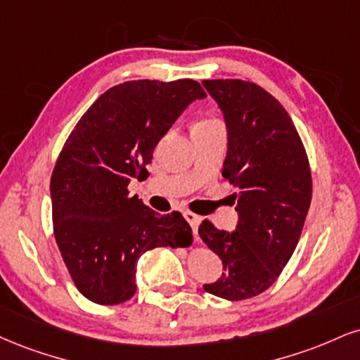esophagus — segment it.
<instances>
[{"mask_svg": "<svg viewBox=\"0 0 360 360\" xmlns=\"http://www.w3.org/2000/svg\"><path fill=\"white\" fill-rule=\"evenodd\" d=\"M184 218H186V221L191 224L193 231L198 233V228H199V223H201V218H199L198 214L191 213V211H184Z\"/></svg>", "mask_w": 360, "mask_h": 360, "instance_id": "1", "label": "esophagus"}]
</instances>
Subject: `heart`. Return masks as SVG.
<instances>
[{
  "label": "heart",
  "mask_w": 360,
  "mask_h": 360,
  "mask_svg": "<svg viewBox=\"0 0 360 360\" xmlns=\"http://www.w3.org/2000/svg\"><path fill=\"white\" fill-rule=\"evenodd\" d=\"M214 124H219V122H216V120H202V122L196 124V127H205V125H214Z\"/></svg>",
  "instance_id": "b5f03b06"
}]
</instances>
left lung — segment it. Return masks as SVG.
I'll return each mask as SVG.
<instances>
[{"instance_id":"8db88e82","label":"left lung","mask_w":360,"mask_h":360,"mask_svg":"<svg viewBox=\"0 0 360 360\" xmlns=\"http://www.w3.org/2000/svg\"><path fill=\"white\" fill-rule=\"evenodd\" d=\"M223 112L228 150L223 177L236 188L235 231L199 226L223 262L207 293L245 300L270 288L297 248L311 199V176L295 125L274 95L245 80H202ZM233 201V202H235Z\"/></svg>"}]
</instances>
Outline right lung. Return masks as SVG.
Returning <instances> with one entry per match:
<instances>
[{
    "mask_svg": "<svg viewBox=\"0 0 360 360\" xmlns=\"http://www.w3.org/2000/svg\"><path fill=\"white\" fill-rule=\"evenodd\" d=\"M205 97L191 79L124 82L90 105L65 142L50 181L53 233L73 283L95 304L134 297L146 251L193 243L179 211L161 216L127 188L177 117Z\"/></svg>",
    "mask_w": 360,
    "mask_h": 360,
    "instance_id": "obj_1",
    "label": "right lung"
}]
</instances>
